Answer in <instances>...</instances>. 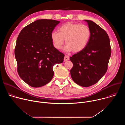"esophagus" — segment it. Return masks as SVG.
I'll list each match as a JSON object with an SVG mask.
<instances>
[{
  "label": "esophagus",
  "mask_w": 125,
  "mask_h": 125,
  "mask_svg": "<svg viewBox=\"0 0 125 125\" xmlns=\"http://www.w3.org/2000/svg\"><path fill=\"white\" fill-rule=\"evenodd\" d=\"M69 60V56H67V55H65V57H64V61L65 62H66V61H67Z\"/></svg>",
  "instance_id": "obj_1"
}]
</instances>
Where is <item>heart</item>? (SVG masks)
Segmentation results:
<instances>
[{"instance_id":"obj_1","label":"heart","mask_w":125,"mask_h":125,"mask_svg":"<svg viewBox=\"0 0 125 125\" xmlns=\"http://www.w3.org/2000/svg\"><path fill=\"white\" fill-rule=\"evenodd\" d=\"M58 32L53 31L51 39L53 46L57 49L62 48L65 40L66 45L64 50L79 52L83 50L90 40L92 31L88 26L68 22L61 26Z\"/></svg>"}]
</instances>
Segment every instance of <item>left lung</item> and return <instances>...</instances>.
I'll return each instance as SVG.
<instances>
[{
    "label": "left lung",
    "instance_id": "1",
    "mask_svg": "<svg viewBox=\"0 0 125 125\" xmlns=\"http://www.w3.org/2000/svg\"><path fill=\"white\" fill-rule=\"evenodd\" d=\"M92 35L86 47L70 57L73 66L70 71L73 81L83 87L97 83L105 75L111 54L108 34L91 20H84Z\"/></svg>",
    "mask_w": 125,
    "mask_h": 125
}]
</instances>
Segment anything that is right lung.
<instances>
[{"instance_id":"add662e5","label":"right lung","mask_w":125,"mask_h":125,"mask_svg":"<svg viewBox=\"0 0 125 125\" xmlns=\"http://www.w3.org/2000/svg\"><path fill=\"white\" fill-rule=\"evenodd\" d=\"M60 21L41 19L20 31L15 56L17 71L28 84L39 87L48 83L54 75L53 67L63 62L64 54L53 46L51 33Z\"/></svg>"}]
</instances>
